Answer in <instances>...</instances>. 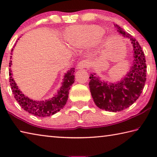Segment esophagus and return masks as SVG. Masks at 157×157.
Listing matches in <instances>:
<instances>
[{
	"label": "esophagus",
	"mask_w": 157,
	"mask_h": 157,
	"mask_svg": "<svg viewBox=\"0 0 157 157\" xmlns=\"http://www.w3.org/2000/svg\"><path fill=\"white\" fill-rule=\"evenodd\" d=\"M88 66H89L88 62L86 60H83L78 63V66H77V68H78V69H82V68H86Z\"/></svg>",
	"instance_id": "obj_1"
}]
</instances>
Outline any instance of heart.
<instances>
[{
    "label": "heart",
    "instance_id": "heart-1",
    "mask_svg": "<svg viewBox=\"0 0 157 157\" xmlns=\"http://www.w3.org/2000/svg\"><path fill=\"white\" fill-rule=\"evenodd\" d=\"M102 32L98 25L73 26L66 31V39L73 46H82L94 41Z\"/></svg>",
    "mask_w": 157,
    "mask_h": 157
}]
</instances>
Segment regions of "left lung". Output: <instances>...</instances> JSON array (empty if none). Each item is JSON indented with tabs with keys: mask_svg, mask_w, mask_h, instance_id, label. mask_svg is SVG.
Wrapping results in <instances>:
<instances>
[{
	"mask_svg": "<svg viewBox=\"0 0 157 157\" xmlns=\"http://www.w3.org/2000/svg\"><path fill=\"white\" fill-rule=\"evenodd\" d=\"M117 31L131 41L134 50V63L125 77L116 83H108L95 74L89 77V88L98 107L108 111H123L139 98L146 81V63L144 52L136 39L120 26L114 24Z\"/></svg>",
	"mask_w": 157,
	"mask_h": 157,
	"instance_id": "obj_1",
	"label": "left lung"
}]
</instances>
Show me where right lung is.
Returning a JSON list of instances; mask_svg holds the SVG:
<instances>
[{
	"label": "right lung",
	"instance_id": "add662e5",
	"mask_svg": "<svg viewBox=\"0 0 157 157\" xmlns=\"http://www.w3.org/2000/svg\"><path fill=\"white\" fill-rule=\"evenodd\" d=\"M13 50V48L12 51ZM12 55V54H11ZM12 57V56H11ZM12 61L10 62V67L11 66ZM11 70L10 68V82L14 98L18 104L25 111H28L33 115L39 117H47L52 116L59 111L64 107L67 102L69 90L71 86L75 82V68H71L65 74L64 78L63 79L62 86L58 91L57 94L54 97L49 100L37 101L30 99L28 97L22 94L18 88V86L15 83L14 79L12 78Z\"/></svg>",
	"mask_w": 157,
	"mask_h": 157
}]
</instances>
